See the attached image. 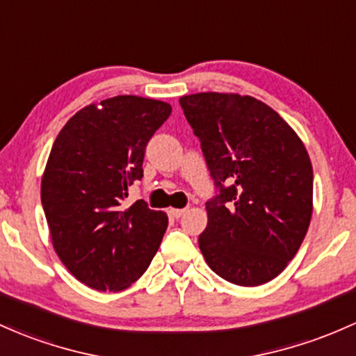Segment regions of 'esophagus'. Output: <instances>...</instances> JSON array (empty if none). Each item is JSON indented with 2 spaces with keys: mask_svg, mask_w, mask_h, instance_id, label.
Segmentation results:
<instances>
[{
  "mask_svg": "<svg viewBox=\"0 0 356 356\" xmlns=\"http://www.w3.org/2000/svg\"><path fill=\"white\" fill-rule=\"evenodd\" d=\"M169 213H170L172 218H175V220H179V218H181L182 214L186 213V209H174V208H172V209H169Z\"/></svg>",
  "mask_w": 356,
  "mask_h": 356,
  "instance_id": "1",
  "label": "esophagus"
}]
</instances>
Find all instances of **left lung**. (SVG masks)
Segmentation results:
<instances>
[{
	"instance_id": "8db88e82",
	"label": "left lung",
	"mask_w": 356,
	"mask_h": 356,
	"mask_svg": "<svg viewBox=\"0 0 356 356\" xmlns=\"http://www.w3.org/2000/svg\"><path fill=\"white\" fill-rule=\"evenodd\" d=\"M220 193L199 248L214 273L255 287L294 259L312 216V165L291 127L261 101L226 92L179 99Z\"/></svg>"
}]
</instances>
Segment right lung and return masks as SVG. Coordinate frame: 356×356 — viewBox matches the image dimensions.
Returning a JSON list of instances; mask_svg holds the SVG:
<instances>
[{"label": "right lung", "instance_id": "obj_1", "mask_svg": "<svg viewBox=\"0 0 356 356\" xmlns=\"http://www.w3.org/2000/svg\"><path fill=\"white\" fill-rule=\"evenodd\" d=\"M170 113L163 101L115 96L77 111L54 142L42 206L58 259L91 289L130 287L157 253L167 214L143 199L128 209L121 201L143 177L148 140Z\"/></svg>", "mask_w": 356, "mask_h": 356}]
</instances>
